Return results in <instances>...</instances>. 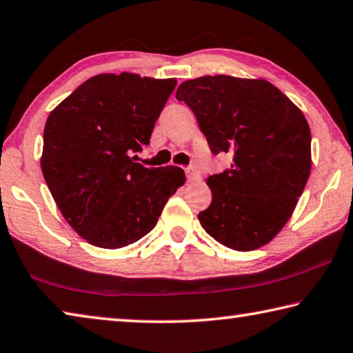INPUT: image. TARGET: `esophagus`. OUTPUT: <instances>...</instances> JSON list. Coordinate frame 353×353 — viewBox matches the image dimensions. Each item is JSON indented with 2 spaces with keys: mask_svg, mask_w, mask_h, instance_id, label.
Here are the masks:
<instances>
[{
  "mask_svg": "<svg viewBox=\"0 0 353 353\" xmlns=\"http://www.w3.org/2000/svg\"><path fill=\"white\" fill-rule=\"evenodd\" d=\"M187 179L190 182H201V174L198 172V170L191 166V168L187 170Z\"/></svg>",
  "mask_w": 353,
  "mask_h": 353,
  "instance_id": "obj_1",
  "label": "esophagus"
}]
</instances>
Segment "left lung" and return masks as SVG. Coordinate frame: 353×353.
I'll return each instance as SVG.
<instances>
[{
	"label": "left lung",
	"instance_id": "obj_1",
	"mask_svg": "<svg viewBox=\"0 0 353 353\" xmlns=\"http://www.w3.org/2000/svg\"><path fill=\"white\" fill-rule=\"evenodd\" d=\"M176 98L198 119L213 154L232 165L207 179L212 204L198 218L234 250H255L288 223L312 171V132L302 110L266 79L202 76Z\"/></svg>",
	"mask_w": 353,
	"mask_h": 353
}]
</instances>
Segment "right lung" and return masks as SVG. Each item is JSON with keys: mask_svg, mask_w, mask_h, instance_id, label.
I'll list each match as a JSON object with an SVG mask.
<instances>
[{"mask_svg": "<svg viewBox=\"0 0 353 353\" xmlns=\"http://www.w3.org/2000/svg\"><path fill=\"white\" fill-rule=\"evenodd\" d=\"M176 83L129 71L97 74L48 117L41 172L63 218L93 246L139 241L187 181L179 166L146 168L130 157L149 145Z\"/></svg>", "mask_w": 353, "mask_h": 353, "instance_id": "add662e5", "label": "right lung"}]
</instances>
